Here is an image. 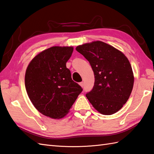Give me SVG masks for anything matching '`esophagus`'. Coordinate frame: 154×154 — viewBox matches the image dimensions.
Returning <instances> with one entry per match:
<instances>
[{"label":"esophagus","instance_id":"esophagus-1","mask_svg":"<svg viewBox=\"0 0 154 154\" xmlns=\"http://www.w3.org/2000/svg\"><path fill=\"white\" fill-rule=\"evenodd\" d=\"M79 85H80L81 87H83V86H84V83H83V82L79 83Z\"/></svg>","mask_w":154,"mask_h":154}]
</instances>
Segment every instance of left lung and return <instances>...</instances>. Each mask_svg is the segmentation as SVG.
<instances>
[{
    "instance_id": "left-lung-1",
    "label": "left lung",
    "mask_w": 154,
    "mask_h": 154,
    "mask_svg": "<svg viewBox=\"0 0 154 154\" xmlns=\"http://www.w3.org/2000/svg\"><path fill=\"white\" fill-rule=\"evenodd\" d=\"M89 61L94 75L87 99L98 112L111 115L122 109L132 93L134 77L129 60L122 51L101 41L75 48Z\"/></svg>"
}]
</instances>
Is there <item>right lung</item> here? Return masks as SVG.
Masks as SVG:
<instances>
[{
    "label": "right lung",
    "instance_id": "obj_1",
    "mask_svg": "<svg viewBox=\"0 0 154 154\" xmlns=\"http://www.w3.org/2000/svg\"><path fill=\"white\" fill-rule=\"evenodd\" d=\"M72 46H53L40 52L28 64L25 87L29 99L39 112L53 119L67 115L82 92L66 67Z\"/></svg>",
    "mask_w": 154,
    "mask_h": 154
}]
</instances>
